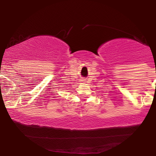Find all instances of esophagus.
Wrapping results in <instances>:
<instances>
[{
    "instance_id": "obj_1",
    "label": "esophagus",
    "mask_w": 156,
    "mask_h": 156,
    "mask_svg": "<svg viewBox=\"0 0 156 156\" xmlns=\"http://www.w3.org/2000/svg\"><path fill=\"white\" fill-rule=\"evenodd\" d=\"M82 82H84V80H82Z\"/></svg>"
}]
</instances>
